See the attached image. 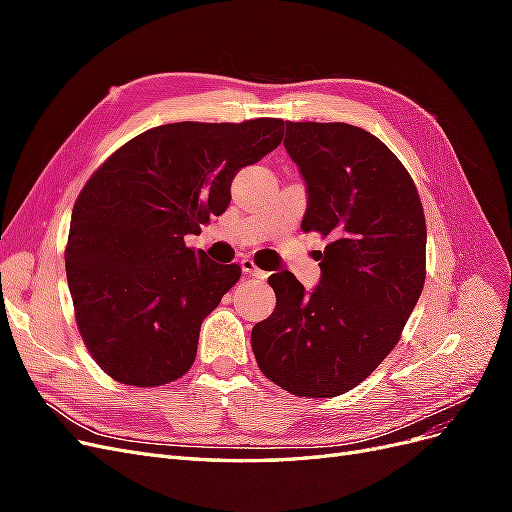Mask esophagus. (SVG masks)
<instances>
[{
    "mask_svg": "<svg viewBox=\"0 0 512 512\" xmlns=\"http://www.w3.org/2000/svg\"><path fill=\"white\" fill-rule=\"evenodd\" d=\"M241 269H243L247 275L256 277V280H267V273L262 271V269H258L256 262H254L252 258H243V260H241Z\"/></svg>",
    "mask_w": 512,
    "mask_h": 512,
    "instance_id": "34e87169",
    "label": "esophagus"
}]
</instances>
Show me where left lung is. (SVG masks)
Returning <instances> with one entry per match:
<instances>
[{
	"label": "left lung",
	"mask_w": 512,
	"mask_h": 512,
	"mask_svg": "<svg viewBox=\"0 0 512 512\" xmlns=\"http://www.w3.org/2000/svg\"><path fill=\"white\" fill-rule=\"evenodd\" d=\"M284 147L305 181L301 226L331 243L309 292L290 271L269 277L275 309L252 329V350L284 391L335 397L399 342L425 284V215L408 170L374 134L286 121Z\"/></svg>",
	"instance_id": "obj_1"
}]
</instances>
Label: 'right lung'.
<instances>
[{
  "mask_svg": "<svg viewBox=\"0 0 512 512\" xmlns=\"http://www.w3.org/2000/svg\"><path fill=\"white\" fill-rule=\"evenodd\" d=\"M282 119L181 121L119 147L72 209L66 275L85 346L108 376L162 386L196 359L200 324L241 277L183 237L222 215L230 183L282 143Z\"/></svg>",
  "mask_w": 512,
  "mask_h": 512,
  "instance_id": "1",
  "label": "right lung"
}]
</instances>
